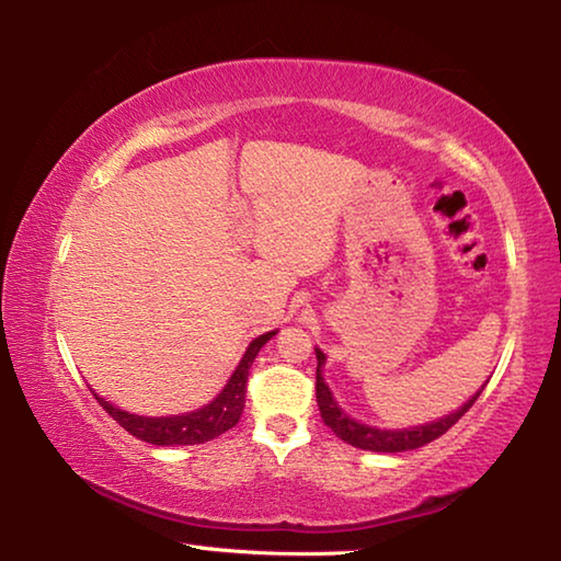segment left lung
I'll list each match as a JSON object with an SVG mask.
<instances>
[{"instance_id":"left-lung-1","label":"left lung","mask_w":561,"mask_h":561,"mask_svg":"<svg viewBox=\"0 0 561 561\" xmlns=\"http://www.w3.org/2000/svg\"><path fill=\"white\" fill-rule=\"evenodd\" d=\"M317 360H319V366H317V403H319V411H321V421H324L329 428L336 433V438H341L344 443L354 445V448H360V450L403 453V450L421 448V445L440 438L445 431H450L453 425L470 411L472 403L478 401V396L482 393V391H478L468 403L460 408V411L445 415L435 423L417 425V428H405V431H378V428H371V425L356 423L354 417H348L344 411H341V408L334 403V398H331V391H329V386L324 383V378H321V366H324V354H321V351H317Z\"/></svg>"}]
</instances>
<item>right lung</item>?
<instances>
[{
  "mask_svg": "<svg viewBox=\"0 0 561 561\" xmlns=\"http://www.w3.org/2000/svg\"><path fill=\"white\" fill-rule=\"evenodd\" d=\"M274 336V331L270 334L257 336L247 348V354L242 356L240 366L232 374L230 383L225 386V391L215 398L210 405L201 408V411L187 413V415H175V417H144V415H133L121 411V408H113L108 401H103L96 393V401L103 405L113 421L123 425L130 435L136 438L153 443V445H197V443H207L222 435L225 431H230L240 421V415L244 411V393H247V374H250V366L257 351L267 344V341Z\"/></svg>",
  "mask_w": 561,
  "mask_h": 561,
  "instance_id": "1",
  "label": "right lung"
}]
</instances>
